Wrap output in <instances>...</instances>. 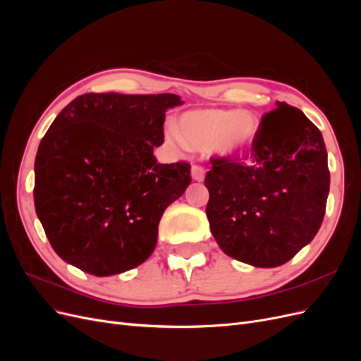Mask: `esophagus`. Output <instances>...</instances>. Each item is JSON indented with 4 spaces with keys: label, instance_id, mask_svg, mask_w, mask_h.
<instances>
[{
    "label": "esophagus",
    "instance_id": "obj_1",
    "mask_svg": "<svg viewBox=\"0 0 361 361\" xmlns=\"http://www.w3.org/2000/svg\"><path fill=\"white\" fill-rule=\"evenodd\" d=\"M191 176L194 180L202 182L204 179V169L202 166H192L191 167Z\"/></svg>",
    "mask_w": 361,
    "mask_h": 361
}]
</instances>
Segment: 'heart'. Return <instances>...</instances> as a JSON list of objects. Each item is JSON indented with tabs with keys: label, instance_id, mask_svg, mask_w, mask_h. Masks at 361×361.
Wrapping results in <instances>:
<instances>
[{
	"label": "heart",
	"instance_id": "heart-1",
	"mask_svg": "<svg viewBox=\"0 0 361 361\" xmlns=\"http://www.w3.org/2000/svg\"><path fill=\"white\" fill-rule=\"evenodd\" d=\"M257 130L259 120L248 111L200 108L183 113L179 117L178 133L170 129L167 140L176 146H209L216 157L231 158L253 143Z\"/></svg>",
	"mask_w": 361,
	"mask_h": 361
}]
</instances>
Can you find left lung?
Returning <instances> with one entry per match:
<instances>
[{"mask_svg": "<svg viewBox=\"0 0 361 361\" xmlns=\"http://www.w3.org/2000/svg\"><path fill=\"white\" fill-rule=\"evenodd\" d=\"M206 215L216 244L244 264H286L318 233L330 191L321 130L277 102L243 158H214Z\"/></svg>", "mask_w": 361, "mask_h": 361, "instance_id": "8db88e82", "label": "left lung"}]
</instances>
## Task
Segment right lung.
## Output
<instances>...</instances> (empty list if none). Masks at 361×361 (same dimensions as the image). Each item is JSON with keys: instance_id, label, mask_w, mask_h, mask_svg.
<instances>
[{"instance_id": "1", "label": "right lung", "mask_w": 361, "mask_h": 361, "mask_svg": "<svg viewBox=\"0 0 361 361\" xmlns=\"http://www.w3.org/2000/svg\"><path fill=\"white\" fill-rule=\"evenodd\" d=\"M180 96L85 93L42 138L35 206L54 251L96 277L120 274L154 253L164 211L191 183L190 164H159L169 108Z\"/></svg>"}]
</instances>
